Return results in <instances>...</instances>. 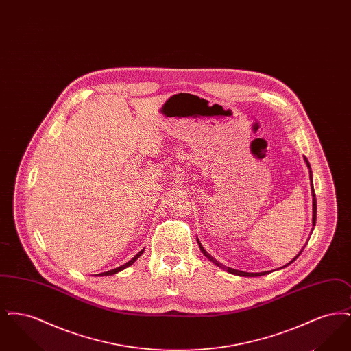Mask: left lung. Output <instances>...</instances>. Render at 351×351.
I'll return each instance as SVG.
<instances>
[{
    "label": "left lung",
    "mask_w": 351,
    "mask_h": 351,
    "mask_svg": "<svg viewBox=\"0 0 351 351\" xmlns=\"http://www.w3.org/2000/svg\"><path fill=\"white\" fill-rule=\"evenodd\" d=\"M304 160H305V163H306V167L309 168V178H311V185H312V196H313V218H312V223H313V226L316 225V213H317V202H316V195H315V189H313V182H312V169H311V165H309V162H308V159L306 158H304ZM197 243H199V247H200L201 252L210 261V262H213L216 266H218L219 268H222V269H226L228 272H230V274H234V275H238V276H262V275H267L269 274V271H266V272H245V271H239V269H234V268L226 267V266H223V265H221L219 262H218L217 259H215L208 251L205 250L204 247H202V245L200 243V241L197 239ZM302 251V250H301ZM299 252L288 265H291L293 261H296L298 258H299V255L301 254ZM288 265H285L284 267H287Z\"/></svg>",
    "instance_id": "obj_1"
}]
</instances>
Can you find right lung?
Masks as SVG:
<instances>
[{"mask_svg":"<svg viewBox=\"0 0 351 351\" xmlns=\"http://www.w3.org/2000/svg\"><path fill=\"white\" fill-rule=\"evenodd\" d=\"M143 251H145V249H142V250L139 251L135 256H134L133 259L132 261H129L128 263H125V265H122V266H119V267L114 268V269H110V271H106V272H101V274H99V275H101V276H106V275H113V274H117V272H119V271H122V269H125L126 267H129V266H132L133 265L134 262L143 254Z\"/></svg>","mask_w":351,"mask_h":351,"instance_id":"right-lung-1","label":"right lung"}]
</instances>
